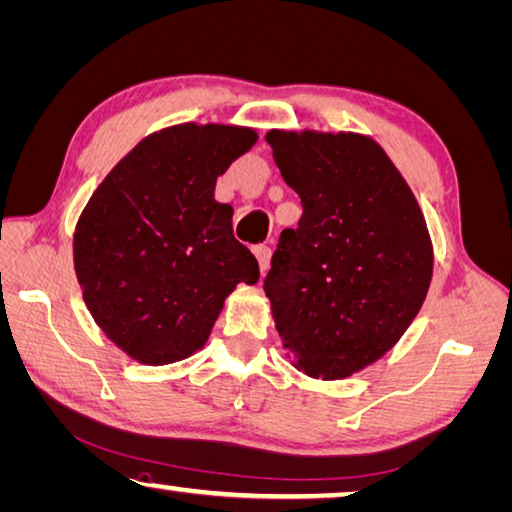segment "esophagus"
<instances>
[{
	"label": "esophagus",
	"mask_w": 512,
	"mask_h": 512,
	"mask_svg": "<svg viewBox=\"0 0 512 512\" xmlns=\"http://www.w3.org/2000/svg\"><path fill=\"white\" fill-rule=\"evenodd\" d=\"M255 257H257L262 273L269 269V264H271V248L269 246H255Z\"/></svg>",
	"instance_id": "1"
}]
</instances>
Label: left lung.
Segmentation results:
<instances>
[{"mask_svg":"<svg viewBox=\"0 0 512 512\" xmlns=\"http://www.w3.org/2000/svg\"><path fill=\"white\" fill-rule=\"evenodd\" d=\"M300 196L264 291L307 376L337 380L399 342L424 303L433 248L415 196L378 143L358 134H266Z\"/></svg>","mask_w":512,"mask_h":512,"instance_id":"1","label":"left lung"}]
</instances>
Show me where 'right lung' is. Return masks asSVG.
Listing matches in <instances>:
<instances>
[{"label": "right lung", "mask_w": 512, "mask_h": 512, "mask_svg": "<svg viewBox=\"0 0 512 512\" xmlns=\"http://www.w3.org/2000/svg\"><path fill=\"white\" fill-rule=\"evenodd\" d=\"M246 127L177 125L148 136L93 193L75 232V271L107 337L143 364L189 358L223 300L255 285V255L234 239L216 177L246 154Z\"/></svg>", "instance_id": "1"}]
</instances>
